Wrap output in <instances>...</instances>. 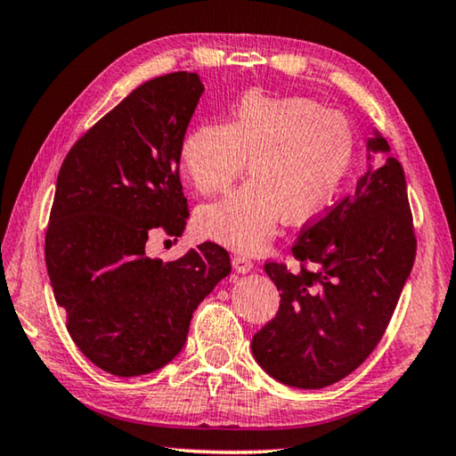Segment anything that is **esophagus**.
<instances>
[{"instance_id": "1", "label": "esophagus", "mask_w": 456, "mask_h": 456, "mask_svg": "<svg viewBox=\"0 0 456 456\" xmlns=\"http://www.w3.org/2000/svg\"><path fill=\"white\" fill-rule=\"evenodd\" d=\"M233 267L237 273H249L253 269V261L245 256H233Z\"/></svg>"}]
</instances>
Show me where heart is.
<instances>
[{
    "label": "heart",
    "instance_id": "heart-1",
    "mask_svg": "<svg viewBox=\"0 0 456 456\" xmlns=\"http://www.w3.org/2000/svg\"><path fill=\"white\" fill-rule=\"evenodd\" d=\"M251 179L200 207L199 233L241 253H257L285 217L304 223L336 197L354 160L348 118L302 96L247 94L225 126L200 125L183 138L181 168L200 195Z\"/></svg>",
    "mask_w": 456,
    "mask_h": 456
}]
</instances>
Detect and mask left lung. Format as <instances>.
Wrapping results in <instances>:
<instances>
[{
  "instance_id": "obj_1",
  "label": "left lung",
  "mask_w": 456,
  "mask_h": 456,
  "mask_svg": "<svg viewBox=\"0 0 456 456\" xmlns=\"http://www.w3.org/2000/svg\"><path fill=\"white\" fill-rule=\"evenodd\" d=\"M356 191L304 227L291 247L318 272L265 264L280 312L251 339L257 364L293 388H326L354 372L380 342L416 256L403 165L374 130ZM381 159L371 163V154Z\"/></svg>"
}]
</instances>
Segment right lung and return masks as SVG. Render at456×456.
I'll use <instances>...</instances> for the list:
<instances>
[{
	"label": "right lung",
	"instance_id": "right-lung-1",
	"mask_svg": "<svg viewBox=\"0 0 456 456\" xmlns=\"http://www.w3.org/2000/svg\"><path fill=\"white\" fill-rule=\"evenodd\" d=\"M203 82L175 72L138 86L61 163L45 265L80 352L114 376H142L179 356L197 305L231 273L229 253L200 243L163 264L152 229L181 237L189 219L181 144Z\"/></svg>",
	"mask_w": 456,
	"mask_h": 456
}]
</instances>
